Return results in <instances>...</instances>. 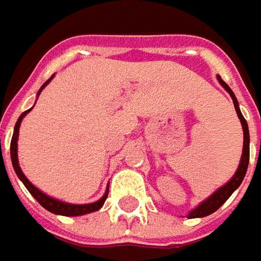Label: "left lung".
Instances as JSON below:
<instances>
[{
	"label": "left lung",
	"instance_id": "8db88e82",
	"mask_svg": "<svg viewBox=\"0 0 261 261\" xmlns=\"http://www.w3.org/2000/svg\"><path fill=\"white\" fill-rule=\"evenodd\" d=\"M218 81L219 84L225 88L226 91L229 93L231 98H232V103H234V107H236L237 115H238V119L241 122V126H243V132H244V146H243V154H241V160H240V164H238V168H237L236 174L232 175V178L224 185L222 187H219L216 190L215 193L212 196H209L206 199L205 202H202L200 205L195 207L193 211H190V214L187 215V218H203V216L211 215L214 214L215 211H218L221 206L225 203L228 200V197L232 195L236 192L237 189L240 187V185L243 183L244 177H246L247 173V167H248V160H250V134H248V125H247L246 119L243 113L240 112V106H238V101H237L236 94L232 93V90L228 87V84H225V81L218 75Z\"/></svg>",
	"mask_w": 261,
	"mask_h": 261
}]
</instances>
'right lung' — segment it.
Listing matches in <instances>:
<instances>
[{"label":"right lung","instance_id":"1","mask_svg":"<svg viewBox=\"0 0 261 261\" xmlns=\"http://www.w3.org/2000/svg\"><path fill=\"white\" fill-rule=\"evenodd\" d=\"M54 78V75L50 76L47 81H46L43 86L40 87V90H39V93L37 95L42 93V90L45 88L47 84H49V81ZM32 109H29V110H25L23 112L20 117H18V120H17V123L14 126V134H13V138H11V145H10V152H11V163H13V167H14V171L17 177L23 181V185L25 186V189L32 193V196L35 197L36 200L40 203V205L43 206L45 209H47L49 212H52V214H56V215H64V216H80V215H86V214H90V212H95V211H98L101 206L105 205L106 199H107V195H109V189L106 190V193L103 195V197L100 199V200H97L94 203H87V205H72V203H66V202H62V200H58V199H54V197H50V196L45 195L43 192H40L37 187L32 185L29 180H27V177L24 175V173L21 171V168L18 166V156H17V141H18V130H20V125H21V120H23V117H24L29 112H30Z\"/></svg>","mask_w":261,"mask_h":261}]
</instances>
